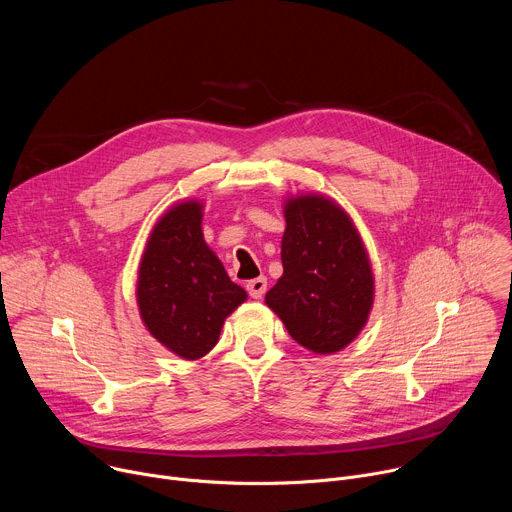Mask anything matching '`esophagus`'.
<instances>
[{
    "instance_id": "34e87169",
    "label": "esophagus",
    "mask_w": 512,
    "mask_h": 512,
    "mask_svg": "<svg viewBox=\"0 0 512 512\" xmlns=\"http://www.w3.org/2000/svg\"><path fill=\"white\" fill-rule=\"evenodd\" d=\"M247 291H249V296L253 300H261L263 294L267 291V277L261 275V277H255V279L247 281Z\"/></svg>"
}]
</instances>
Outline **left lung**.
<instances>
[{
	"instance_id": "obj_1",
	"label": "left lung",
	"mask_w": 512,
	"mask_h": 512,
	"mask_svg": "<svg viewBox=\"0 0 512 512\" xmlns=\"http://www.w3.org/2000/svg\"><path fill=\"white\" fill-rule=\"evenodd\" d=\"M283 275L267 306L289 336L316 354L348 346L369 320L375 281L350 216L330 198L306 194L285 202Z\"/></svg>"
}]
</instances>
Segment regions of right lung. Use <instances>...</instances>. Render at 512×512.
<instances>
[{
	"label": "right lung",
	"mask_w": 512,
	"mask_h": 512,
	"mask_svg": "<svg viewBox=\"0 0 512 512\" xmlns=\"http://www.w3.org/2000/svg\"><path fill=\"white\" fill-rule=\"evenodd\" d=\"M202 204L172 206L156 223L137 273V306L150 334L174 354L196 360L212 350L225 318L245 300L204 243Z\"/></svg>",
	"instance_id": "1"
}]
</instances>
